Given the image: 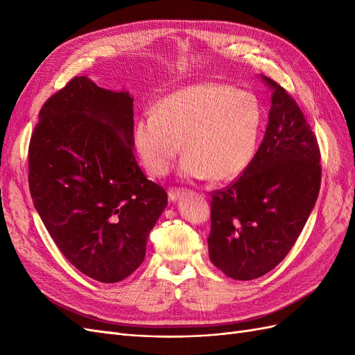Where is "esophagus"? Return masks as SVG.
I'll use <instances>...</instances> for the list:
<instances>
[{
  "mask_svg": "<svg viewBox=\"0 0 355 355\" xmlns=\"http://www.w3.org/2000/svg\"><path fill=\"white\" fill-rule=\"evenodd\" d=\"M180 196H182V191L180 189H170L168 191V201L170 202H175V201H178L180 198Z\"/></svg>",
  "mask_w": 355,
  "mask_h": 355,
  "instance_id": "34e87169",
  "label": "esophagus"
}]
</instances>
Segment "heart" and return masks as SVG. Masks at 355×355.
I'll return each mask as SVG.
<instances>
[{"mask_svg": "<svg viewBox=\"0 0 355 355\" xmlns=\"http://www.w3.org/2000/svg\"><path fill=\"white\" fill-rule=\"evenodd\" d=\"M263 110L257 96L206 81L164 96L139 118L135 145L145 168L166 175L184 145L180 175L228 182L241 176L256 154Z\"/></svg>", "mask_w": 355, "mask_h": 355, "instance_id": "obj_1", "label": "heart"}]
</instances>
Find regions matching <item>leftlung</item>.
<instances>
[{"mask_svg": "<svg viewBox=\"0 0 355 355\" xmlns=\"http://www.w3.org/2000/svg\"><path fill=\"white\" fill-rule=\"evenodd\" d=\"M272 90L263 141L250 166L228 188L211 194L207 239L214 266L234 280H253L280 263L313 211L320 192L317 137L282 85Z\"/></svg>", "mask_w": 355, "mask_h": 355, "instance_id": "1", "label": "left lung"}]
</instances>
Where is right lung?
<instances>
[{"label": "right lung", "mask_w": 355, "mask_h": 355, "mask_svg": "<svg viewBox=\"0 0 355 355\" xmlns=\"http://www.w3.org/2000/svg\"><path fill=\"white\" fill-rule=\"evenodd\" d=\"M133 98L75 77L42 105L29 142V191L63 256L101 283H118L145 259L167 206L133 153Z\"/></svg>", "instance_id": "right-lung-1"}]
</instances>
